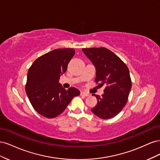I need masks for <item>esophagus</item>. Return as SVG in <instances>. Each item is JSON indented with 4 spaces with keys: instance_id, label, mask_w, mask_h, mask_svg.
I'll return each mask as SVG.
<instances>
[{
    "instance_id": "obj_1",
    "label": "esophagus",
    "mask_w": 160,
    "mask_h": 160,
    "mask_svg": "<svg viewBox=\"0 0 160 160\" xmlns=\"http://www.w3.org/2000/svg\"><path fill=\"white\" fill-rule=\"evenodd\" d=\"M80 95L81 96H84V97H87V96L89 95V94L88 93H85V92H81Z\"/></svg>"
}]
</instances>
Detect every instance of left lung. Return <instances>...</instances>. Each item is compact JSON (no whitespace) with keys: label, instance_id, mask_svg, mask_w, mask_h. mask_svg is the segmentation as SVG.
Returning <instances> with one entry per match:
<instances>
[{"label":"left lung","instance_id":"8db88e82","mask_svg":"<svg viewBox=\"0 0 160 160\" xmlns=\"http://www.w3.org/2000/svg\"><path fill=\"white\" fill-rule=\"evenodd\" d=\"M82 51L95 67V83L105 85L102 97L93 95L98 103L91 111L101 119L112 118L123 109L128 100L132 88L128 67L107 48H83Z\"/></svg>","mask_w":160,"mask_h":160}]
</instances>
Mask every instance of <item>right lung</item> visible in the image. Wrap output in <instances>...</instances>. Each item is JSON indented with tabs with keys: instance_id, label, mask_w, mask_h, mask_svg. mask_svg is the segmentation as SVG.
<instances>
[{
	"instance_id": "obj_1",
	"label": "right lung",
	"mask_w": 160,
	"mask_h": 160,
	"mask_svg": "<svg viewBox=\"0 0 160 160\" xmlns=\"http://www.w3.org/2000/svg\"><path fill=\"white\" fill-rule=\"evenodd\" d=\"M75 52L71 48L55 49L37 58L28 69L26 93L34 109L43 117H57L80 94L76 88L66 90L59 83Z\"/></svg>"
}]
</instances>
